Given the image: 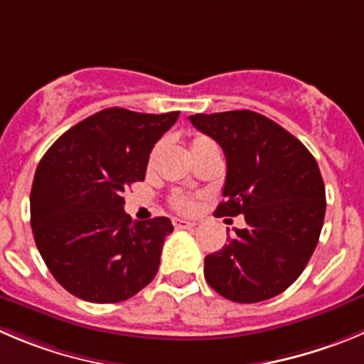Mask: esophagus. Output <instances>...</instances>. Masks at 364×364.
<instances>
[{"instance_id": "esophagus-1", "label": "esophagus", "mask_w": 364, "mask_h": 364, "mask_svg": "<svg viewBox=\"0 0 364 364\" xmlns=\"http://www.w3.org/2000/svg\"><path fill=\"white\" fill-rule=\"evenodd\" d=\"M172 224H174V228H178V230H186V228H193V226H196V223H192V220L178 219V217L172 220Z\"/></svg>"}]
</instances>
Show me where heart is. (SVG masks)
<instances>
[{"label":"heart","mask_w":364,"mask_h":364,"mask_svg":"<svg viewBox=\"0 0 364 364\" xmlns=\"http://www.w3.org/2000/svg\"><path fill=\"white\" fill-rule=\"evenodd\" d=\"M210 147H213V141L210 140V138H206V136H196V138L192 140V145H190L193 158H196L198 154H201V152H205L206 149H210ZM154 154H156V149L151 156V161H152V158H154ZM171 205L174 206L176 210H179V212H192L193 206H196V203H193L192 199L185 198V196H174V198L171 199Z\"/></svg>","instance_id":"obj_1"}]
</instances>
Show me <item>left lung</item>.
Segmentation results:
<instances>
[{"mask_svg":"<svg viewBox=\"0 0 364 364\" xmlns=\"http://www.w3.org/2000/svg\"><path fill=\"white\" fill-rule=\"evenodd\" d=\"M190 122L226 156L215 215L246 220L206 255V282L237 304L269 300L300 277L320 239L327 201L318 163L298 138L255 111L192 114Z\"/></svg>","mask_w":364,"mask_h":364,"instance_id":"1","label":"left lung"}]
</instances>
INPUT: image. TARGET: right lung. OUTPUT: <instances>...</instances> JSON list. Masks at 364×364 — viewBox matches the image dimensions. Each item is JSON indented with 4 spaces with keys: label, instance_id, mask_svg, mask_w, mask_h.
Listing matches in <instances>:
<instances>
[{
    "label": "right lung",
    "instance_id": "add662e5",
    "mask_svg": "<svg viewBox=\"0 0 364 364\" xmlns=\"http://www.w3.org/2000/svg\"><path fill=\"white\" fill-rule=\"evenodd\" d=\"M179 111L163 114L109 107L64 132L37 165L30 223L37 250L68 293L118 304L152 282L168 217L132 220L124 192L144 181L156 141Z\"/></svg>",
    "mask_w": 364,
    "mask_h": 364
}]
</instances>
